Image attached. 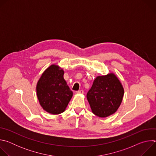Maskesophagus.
<instances>
[{
	"label": "esophagus",
	"instance_id": "34e87169",
	"mask_svg": "<svg viewBox=\"0 0 156 156\" xmlns=\"http://www.w3.org/2000/svg\"><path fill=\"white\" fill-rule=\"evenodd\" d=\"M77 94H83L84 93V91L83 90H79L78 91H76Z\"/></svg>",
	"mask_w": 156,
	"mask_h": 156
}]
</instances>
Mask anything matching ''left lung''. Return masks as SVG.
Wrapping results in <instances>:
<instances>
[{
  "label": "left lung",
  "mask_w": 156,
  "mask_h": 156,
  "mask_svg": "<svg viewBox=\"0 0 156 156\" xmlns=\"http://www.w3.org/2000/svg\"><path fill=\"white\" fill-rule=\"evenodd\" d=\"M123 94V87L118 78L114 73H109L96 77L86 97L93 113L104 118L116 112Z\"/></svg>",
  "instance_id": "left-lung-1"
}]
</instances>
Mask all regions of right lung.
<instances>
[{"label": "right lung", "instance_id": "right-lung-1", "mask_svg": "<svg viewBox=\"0 0 156 156\" xmlns=\"http://www.w3.org/2000/svg\"><path fill=\"white\" fill-rule=\"evenodd\" d=\"M64 72L52 65L42 74L36 86L37 96L42 108L53 115L63 112L73 92L63 78Z\"/></svg>", "mask_w": 156, "mask_h": 156}]
</instances>
